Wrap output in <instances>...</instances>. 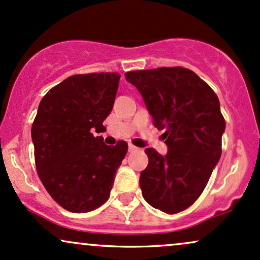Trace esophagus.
Returning a JSON list of instances; mask_svg holds the SVG:
<instances>
[{"mask_svg":"<svg viewBox=\"0 0 260 260\" xmlns=\"http://www.w3.org/2000/svg\"><path fill=\"white\" fill-rule=\"evenodd\" d=\"M135 151H137V147L130 143V145H129V152H135Z\"/></svg>","mask_w":260,"mask_h":260,"instance_id":"obj_1","label":"esophagus"}]
</instances>
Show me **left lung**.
<instances>
[{
    "label": "left lung",
    "mask_w": 260,
    "mask_h": 260,
    "mask_svg": "<svg viewBox=\"0 0 260 260\" xmlns=\"http://www.w3.org/2000/svg\"><path fill=\"white\" fill-rule=\"evenodd\" d=\"M135 85L153 125L166 130L167 155L146 148L148 166L140 175L146 202L168 214L192 206L206 188L221 155L225 119L212 87L182 67L125 73Z\"/></svg>",
    "instance_id": "left-lung-1"
}]
</instances>
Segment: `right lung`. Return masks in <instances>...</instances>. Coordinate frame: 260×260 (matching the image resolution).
I'll list each match as a JSON object with an SVG mask.
<instances>
[{
	"instance_id": "1",
	"label": "right lung",
	"mask_w": 260,
	"mask_h": 260,
	"mask_svg": "<svg viewBox=\"0 0 260 260\" xmlns=\"http://www.w3.org/2000/svg\"><path fill=\"white\" fill-rule=\"evenodd\" d=\"M118 73L67 78L40 102L31 127L39 178L51 197L73 213H87L109 198L127 143H103V120L117 96Z\"/></svg>"
}]
</instances>
